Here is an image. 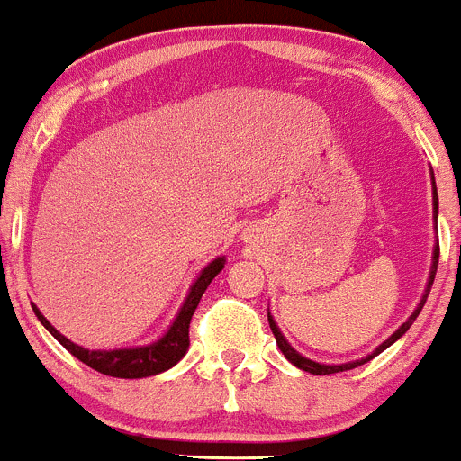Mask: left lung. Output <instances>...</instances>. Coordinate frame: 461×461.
<instances>
[{"label": "left lung", "mask_w": 461, "mask_h": 461, "mask_svg": "<svg viewBox=\"0 0 461 461\" xmlns=\"http://www.w3.org/2000/svg\"><path fill=\"white\" fill-rule=\"evenodd\" d=\"M435 221H437V188H435ZM437 262H439V244L435 246V258H432V268H430V280H428V289H426V295H423V300L421 303H419V307L414 309V313L412 316L408 318V321L403 322V325L399 327V330L394 331V334L390 336V339L385 340L384 345H379V348L375 349V354H370V357H366V358H361V361H354V363H345V366H321V363H316V361H309V358H304V357H300L298 352H295L294 348H291L289 343H286L285 340V336L280 334V330H277V325L276 322H273V318L268 316V325H271V331H273V336H276V343H277V348H280V352L285 354L286 357V361H291L294 363L295 367H300V370H304V372H309V375H336V372H345V370H354V367H358V366H363V363H367V361H372V358L376 357V354H381L384 352V349H387L390 348L392 343H394V340H399L401 336L405 334V331L410 330V325H412L414 322V318L419 316V312H421V307H423V303H426V298H428V294H430V286H432V282H435V273H437Z\"/></svg>", "instance_id": "1"}]
</instances>
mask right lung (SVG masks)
Returning <instances> with one entry per match:
<instances>
[{
	"label": "right lung",
	"instance_id": "1",
	"mask_svg": "<svg viewBox=\"0 0 461 461\" xmlns=\"http://www.w3.org/2000/svg\"><path fill=\"white\" fill-rule=\"evenodd\" d=\"M224 268V258H217L215 262L208 264L202 271V276L197 277V282L190 289L188 298H185L184 307H181L179 316L175 318L172 327L167 330V334L163 336L158 343L145 345V348L136 349H113V352H89V349L80 348V345L71 343L69 339L60 334L42 313L38 312V307H33L35 316L40 318L44 327L49 330V334L67 349L71 352L77 361H82L85 366H89L91 370L100 372V375L116 376V379H143V376H154L158 372L170 370L172 366L184 358V354L188 352L190 345V321H193V313L197 309L199 300H202L203 291L208 289V285L212 282V277Z\"/></svg>",
	"mask_w": 461,
	"mask_h": 461
}]
</instances>
